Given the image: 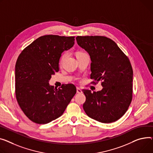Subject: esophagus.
Wrapping results in <instances>:
<instances>
[{
    "mask_svg": "<svg viewBox=\"0 0 153 153\" xmlns=\"http://www.w3.org/2000/svg\"><path fill=\"white\" fill-rule=\"evenodd\" d=\"M77 94H82V91L79 87H77Z\"/></svg>",
    "mask_w": 153,
    "mask_h": 153,
    "instance_id": "obj_1",
    "label": "esophagus"
}]
</instances>
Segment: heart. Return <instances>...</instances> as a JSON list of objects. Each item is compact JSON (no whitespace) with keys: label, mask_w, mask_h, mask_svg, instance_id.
I'll list each match as a JSON object with an SVG mask.
<instances>
[{"label":"heart","mask_w":153,"mask_h":153,"mask_svg":"<svg viewBox=\"0 0 153 153\" xmlns=\"http://www.w3.org/2000/svg\"><path fill=\"white\" fill-rule=\"evenodd\" d=\"M85 52H77V56H79V55H83V54H85ZM67 55H68V53H67V52H65V53H63V54H62V55L61 56V58H60V63H62L63 62H64V60L66 59V58L67 57Z\"/></svg>","instance_id":"heart-1"}]
</instances>
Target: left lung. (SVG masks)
Returning <instances> with one entry per match:
<instances>
[{
	"label": "left lung",
	"mask_w": 153,
	"mask_h": 153,
	"mask_svg": "<svg viewBox=\"0 0 153 153\" xmlns=\"http://www.w3.org/2000/svg\"><path fill=\"white\" fill-rule=\"evenodd\" d=\"M77 44L90 56L91 83L101 82L103 89L82 90L86 97L83 108L90 118L111 123L123 116L133 94V69L128 58L115 42L105 36H77Z\"/></svg>",
	"instance_id": "left-lung-1"
}]
</instances>
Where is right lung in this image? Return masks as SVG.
Returning a JSON list of instances; mask_svg holds the SVG:
<instances>
[{"instance_id": "obj_1", "label": "right lung", "mask_w": 153, "mask_h": 153, "mask_svg": "<svg viewBox=\"0 0 153 153\" xmlns=\"http://www.w3.org/2000/svg\"><path fill=\"white\" fill-rule=\"evenodd\" d=\"M75 37L45 35L36 39L19 54L15 65V95L25 114L45 124L62 116L76 93L73 84L54 88L52 75L59 71L62 53L74 44Z\"/></svg>"}]
</instances>
